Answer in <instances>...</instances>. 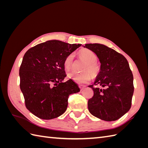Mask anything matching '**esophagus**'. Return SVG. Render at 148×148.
<instances>
[{
	"instance_id": "1",
	"label": "esophagus",
	"mask_w": 148,
	"mask_h": 148,
	"mask_svg": "<svg viewBox=\"0 0 148 148\" xmlns=\"http://www.w3.org/2000/svg\"><path fill=\"white\" fill-rule=\"evenodd\" d=\"M79 88L81 89V90H83L84 88L86 87V86H84V85H82V84H79Z\"/></svg>"
}]
</instances>
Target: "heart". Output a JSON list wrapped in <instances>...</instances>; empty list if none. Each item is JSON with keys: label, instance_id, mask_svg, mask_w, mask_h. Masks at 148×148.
Segmentation results:
<instances>
[{"label": "heart", "instance_id": "obj_1", "mask_svg": "<svg viewBox=\"0 0 148 148\" xmlns=\"http://www.w3.org/2000/svg\"><path fill=\"white\" fill-rule=\"evenodd\" d=\"M81 58L86 61L83 71H85L82 73H77L75 72H71L68 74L69 79L73 80L74 82L79 84H84L88 82L91 79V73L92 76L95 77L100 71V67L97 63V56L92 50L89 49H83L79 52ZM73 55L71 54L65 58L64 60V67L66 69H69L72 66L73 62ZM90 71V74L88 72Z\"/></svg>", "mask_w": 148, "mask_h": 148}]
</instances>
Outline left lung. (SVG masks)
<instances>
[{"mask_svg":"<svg viewBox=\"0 0 148 148\" xmlns=\"http://www.w3.org/2000/svg\"><path fill=\"white\" fill-rule=\"evenodd\" d=\"M82 46L95 53L100 63L93 84L88 86L94 92L88 102L89 111L102 120H117L130 110L134 90L133 74L127 60L102 44Z\"/></svg>","mask_w":148,"mask_h":148,"instance_id":"left-lung-1","label":"left lung"}]
</instances>
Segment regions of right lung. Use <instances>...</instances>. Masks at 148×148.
<instances>
[{
  "label": "right lung",
  "instance_id": "add662e5",
  "mask_svg": "<svg viewBox=\"0 0 148 148\" xmlns=\"http://www.w3.org/2000/svg\"><path fill=\"white\" fill-rule=\"evenodd\" d=\"M81 46L50 40L24 55L19 71L20 89L27 108L37 117L51 119L61 116L67 108L69 95L80 91L73 80L62 81L67 76L65 58Z\"/></svg>",
  "mask_w": 148,
  "mask_h": 148
}]
</instances>
